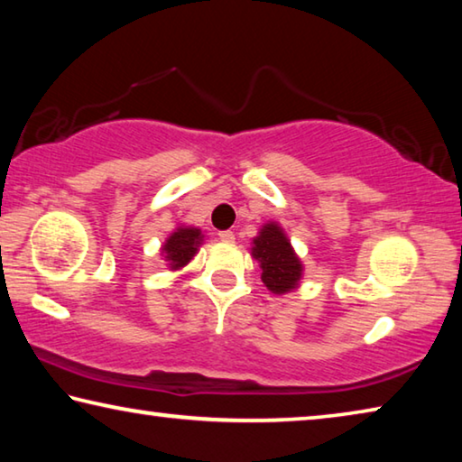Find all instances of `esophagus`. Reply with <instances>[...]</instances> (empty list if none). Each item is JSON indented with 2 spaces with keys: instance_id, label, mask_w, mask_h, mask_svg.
I'll use <instances>...</instances> for the list:
<instances>
[{
  "instance_id": "1",
  "label": "esophagus",
  "mask_w": 462,
  "mask_h": 462,
  "mask_svg": "<svg viewBox=\"0 0 462 462\" xmlns=\"http://www.w3.org/2000/svg\"><path fill=\"white\" fill-rule=\"evenodd\" d=\"M217 236H220L222 242H234V232L232 230H222L217 232Z\"/></svg>"
}]
</instances>
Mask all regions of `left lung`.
Wrapping results in <instances>:
<instances>
[{
  "label": "left lung",
  "instance_id": "left-lung-1",
  "mask_svg": "<svg viewBox=\"0 0 462 462\" xmlns=\"http://www.w3.org/2000/svg\"><path fill=\"white\" fill-rule=\"evenodd\" d=\"M253 259L261 263L263 283L273 293H287L301 279V261L293 253L291 242L275 222L263 226L259 236L253 240Z\"/></svg>",
  "mask_w": 462,
  "mask_h": 462
}]
</instances>
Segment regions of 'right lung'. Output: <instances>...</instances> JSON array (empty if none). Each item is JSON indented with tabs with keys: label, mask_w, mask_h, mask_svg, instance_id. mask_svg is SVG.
Wrapping results in <instances>:
<instances>
[{
	"label": "right lung",
	"mask_w": 462,
	"mask_h": 462,
	"mask_svg": "<svg viewBox=\"0 0 462 462\" xmlns=\"http://www.w3.org/2000/svg\"><path fill=\"white\" fill-rule=\"evenodd\" d=\"M201 230L199 228H177L167 238L162 253H165V261H169L171 269H181L189 263L198 248L201 245Z\"/></svg>",
	"instance_id": "obj_1"
}]
</instances>
